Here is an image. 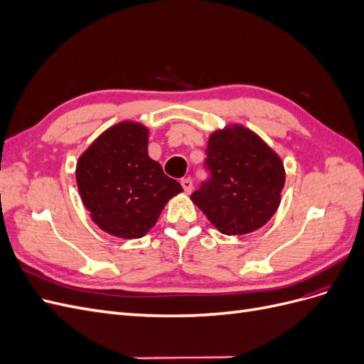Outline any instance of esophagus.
I'll list each match as a JSON object with an SVG mask.
<instances>
[{
    "mask_svg": "<svg viewBox=\"0 0 364 364\" xmlns=\"http://www.w3.org/2000/svg\"><path fill=\"white\" fill-rule=\"evenodd\" d=\"M181 185H182V188H183V191H185L186 194L191 193V190H193V181H191L190 178L182 179V181H181Z\"/></svg>",
    "mask_w": 364,
    "mask_h": 364,
    "instance_id": "esophagus-1",
    "label": "esophagus"
}]
</instances>
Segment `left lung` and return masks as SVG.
Listing matches in <instances>:
<instances>
[{"label":"left lung","mask_w":364,"mask_h":364,"mask_svg":"<svg viewBox=\"0 0 364 364\" xmlns=\"http://www.w3.org/2000/svg\"><path fill=\"white\" fill-rule=\"evenodd\" d=\"M211 179L191 194L214 228L225 235H246L277 213L285 185L281 156L249 127L230 123L208 138Z\"/></svg>","instance_id":"left-lung-1"}]
</instances>
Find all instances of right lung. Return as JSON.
Wrapping results in <instances>:
<instances>
[{
	"instance_id": "add662e5",
	"label": "right lung",
	"mask_w": 364,
	"mask_h": 364,
	"mask_svg": "<svg viewBox=\"0 0 364 364\" xmlns=\"http://www.w3.org/2000/svg\"><path fill=\"white\" fill-rule=\"evenodd\" d=\"M149 127L139 121H119L98 135L77 161L82 202L92 222L109 235L144 237L164 206L183 191L149 156Z\"/></svg>"
}]
</instances>
